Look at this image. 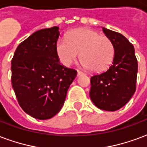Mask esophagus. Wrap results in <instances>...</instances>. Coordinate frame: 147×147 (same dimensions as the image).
Instances as JSON below:
<instances>
[{"instance_id": "esophagus-1", "label": "esophagus", "mask_w": 147, "mask_h": 147, "mask_svg": "<svg viewBox=\"0 0 147 147\" xmlns=\"http://www.w3.org/2000/svg\"><path fill=\"white\" fill-rule=\"evenodd\" d=\"M78 77H80V76H81V75L83 74V73L81 72V71H80V70H78Z\"/></svg>"}]
</instances>
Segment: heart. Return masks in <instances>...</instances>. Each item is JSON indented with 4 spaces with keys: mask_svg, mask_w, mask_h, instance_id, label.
Listing matches in <instances>:
<instances>
[{
    "mask_svg": "<svg viewBox=\"0 0 147 147\" xmlns=\"http://www.w3.org/2000/svg\"><path fill=\"white\" fill-rule=\"evenodd\" d=\"M56 52L65 66H70L79 57L82 65L90 71L101 72L108 69L113 63L115 48L107 36L88 28L70 32L66 39H59Z\"/></svg>",
    "mask_w": 147,
    "mask_h": 147,
    "instance_id": "1",
    "label": "heart"
}]
</instances>
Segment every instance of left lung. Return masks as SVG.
<instances>
[{
    "label": "left lung",
    "mask_w": 147,
    "mask_h": 147,
    "mask_svg": "<svg viewBox=\"0 0 147 147\" xmlns=\"http://www.w3.org/2000/svg\"><path fill=\"white\" fill-rule=\"evenodd\" d=\"M115 48L113 64L91 78L90 97L99 109L116 111L131 99L136 89L138 62L134 46L121 34L103 28Z\"/></svg>",
    "instance_id": "obj_1"
}]
</instances>
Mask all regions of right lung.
I'll return each instance as SVG.
<instances>
[{"label":"right lung","instance_id":"obj_1","mask_svg":"<svg viewBox=\"0 0 147 147\" xmlns=\"http://www.w3.org/2000/svg\"><path fill=\"white\" fill-rule=\"evenodd\" d=\"M59 27L42 29L19 44L11 59V84L19 106L34 118L59 112L77 71L60 65Z\"/></svg>","mask_w":147,"mask_h":147}]
</instances>
